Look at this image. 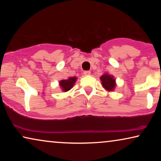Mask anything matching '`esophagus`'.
I'll list each match as a JSON object with an SVG mask.
<instances>
[{"label":"esophagus","mask_w":161,"mask_h":161,"mask_svg":"<svg viewBox=\"0 0 161 161\" xmlns=\"http://www.w3.org/2000/svg\"><path fill=\"white\" fill-rule=\"evenodd\" d=\"M83 74L85 75H90V74H91V72L90 71H85L84 72H83Z\"/></svg>","instance_id":"obj_1"}]
</instances>
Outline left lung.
<instances>
[{"mask_svg": "<svg viewBox=\"0 0 161 161\" xmlns=\"http://www.w3.org/2000/svg\"><path fill=\"white\" fill-rule=\"evenodd\" d=\"M100 80L102 81V85L108 91H113L115 87V80L113 76L109 75L108 74H104L101 76Z\"/></svg>", "mask_w": 161, "mask_h": 161, "instance_id": "8db88e82", "label": "left lung"}]
</instances>
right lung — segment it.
<instances>
[{
	"mask_svg": "<svg viewBox=\"0 0 161 161\" xmlns=\"http://www.w3.org/2000/svg\"><path fill=\"white\" fill-rule=\"evenodd\" d=\"M76 78L75 77H73V78H69L67 80H63L60 81V86L62 88V89L64 92H67L70 90V89L73 86L74 83H75Z\"/></svg>",
	"mask_w": 161,
	"mask_h": 161,
	"instance_id": "add662e5",
	"label": "right lung"
}]
</instances>
